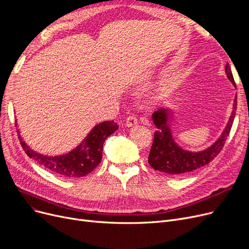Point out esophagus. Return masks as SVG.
Segmentation results:
<instances>
[{"label":"esophagus","mask_w":249,"mask_h":249,"mask_svg":"<svg viewBox=\"0 0 249 249\" xmlns=\"http://www.w3.org/2000/svg\"><path fill=\"white\" fill-rule=\"evenodd\" d=\"M137 124V119H136V117L135 116H129L127 119H126V123H125V125L127 126V127H133V126H135Z\"/></svg>","instance_id":"esophagus-1"}]
</instances>
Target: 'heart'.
Returning <instances> with one entry per match:
<instances>
[{
    "label": "heart",
    "instance_id": "1",
    "mask_svg": "<svg viewBox=\"0 0 249 249\" xmlns=\"http://www.w3.org/2000/svg\"><path fill=\"white\" fill-rule=\"evenodd\" d=\"M171 93H172V88L169 87V86H165V87H163L160 90V94H159V99H163V98H165V97H167V96H169L171 95Z\"/></svg>",
    "mask_w": 249,
    "mask_h": 249
}]
</instances>
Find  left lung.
Returning <instances> with one entry per match:
<instances>
[{"label":"left lung","mask_w":249,"mask_h":249,"mask_svg":"<svg viewBox=\"0 0 249 249\" xmlns=\"http://www.w3.org/2000/svg\"><path fill=\"white\" fill-rule=\"evenodd\" d=\"M225 72L228 80L236 88L231 68L228 63L225 67ZM236 106L237 96H235L231 116L221 136L210 147L198 152L185 150L177 144L173 136L171 125H169L173 120V111L171 109H160L155 111L152 114V120L158 130L154 132L153 143L148 156V163L155 171L172 176L187 174L207 165L223 148L234 121Z\"/></svg>","instance_id":"1"}]
</instances>
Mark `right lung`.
<instances>
[{
  "label": "right lung",
  "instance_id": "1",
  "mask_svg": "<svg viewBox=\"0 0 249 249\" xmlns=\"http://www.w3.org/2000/svg\"><path fill=\"white\" fill-rule=\"evenodd\" d=\"M17 126V124H16ZM114 121H104L97 124L86 138L71 151L62 155H44L31 149L20 135L21 146L30 159L41 164L51 173L64 178H76L89 175L102 160L103 144L108 136L118 129Z\"/></svg>",
  "mask_w": 249,
  "mask_h": 249
}]
</instances>
